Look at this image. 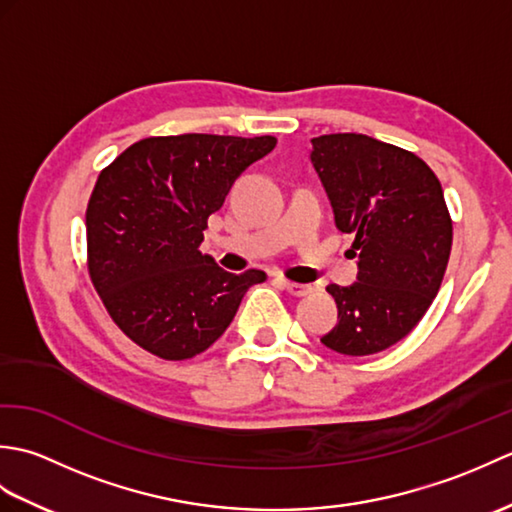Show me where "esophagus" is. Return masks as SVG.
I'll list each match as a JSON object with an SVG mask.
<instances>
[{
	"label": "esophagus",
	"instance_id": "esophagus-1",
	"mask_svg": "<svg viewBox=\"0 0 512 512\" xmlns=\"http://www.w3.org/2000/svg\"><path fill=\"white\" fill-rule=\"evenodd\" d=\"M279 284L284 286L292 297H308L312 292V286H303V284H295V281H286V279H279Z\"/></svg>",
	"mask_w": 512,
	"mask_h": 512
}]
</instances>
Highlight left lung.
I'll return each mask as SVG.
<instances>
[{
  "instance_id": "left-lung-1",
  "label": "left lung",
  "mask_w": 512,
  "mask_h": 512,
  "mask_svg": "<svg viewBox=\"0 0 512 512\" xmlns=\"http://www.w3.org/2000/svg\"><path fill=\"white\" fill-rule=\"evenodd\" d=\"M310 158L358 257L354 286H328L339 323L321 343L345 356L383 352L416 328L449 264L453 222L440 180L416 154L365 134L312 138Z\"/></svg>"
}]
</instances>
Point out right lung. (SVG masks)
<instances>
[{"label": "right lung", "mask_w": 512, "mask_h": 512, "mask_svg": "<svg viewBox=\"0 0 512 512\" xmlns=\"http://www.w3.org/2000/svg\"><path fill=\"white\" fill-rule=\"evenodd\" d=\"M275 136H151L107 165L85 211L88 273L121 332L165 361L202 354L262 270L226 273L200 253L209 215Z\"/></svg>", "instance_id": "right-lung-1"}]
</instances>
